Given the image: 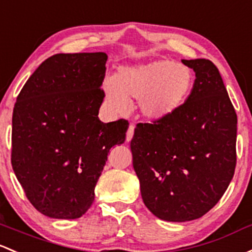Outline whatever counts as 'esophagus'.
<instances>
[{
	"label": "esophagus",
	"mask_w": 252,
	"mask_h": 252,
	"mask_svg": "<svg viewBox=\"0 0 252 252\" xmlns=\"http://www.w3.org/2000/svg\"><path fill=\"white\" fill-rule=\"evenodd\" d=\"M134 129H135V126L134 124H130L128 128V131H126V141H130L131 139H133V135H134Z\"/></svg>",
	"instance_id": "34e87169"
}]
</instances>
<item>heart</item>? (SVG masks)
<instances>
[{
    "mask_svg": "<svg viewBox=\"0 0 252 252\" xmlns=\"http://www.w3.org/2000/svg\"><path fill=\"white\" fill-rule=\"evenodd\" d=\"M194 75L189 66L173 60L124 66L116 77L102 82L105 104L116 113H126L131 100H139L142 115L159 121L174 115L189 97Z\"/></svg>",
    "mask_w": 252,
    "mask_h": 252,
    "instance_id": "b5f03b06",
    "label": "heart"
}]
</instances>
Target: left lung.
Masks as SVG:
<instances>
[{"label":"left lung","instance_id":"left-lung-1","mask_svg":"<svg viewBox=\"0 0 252 252\" xmlns=\"http://www.w3.org/2000/svg\"><path fill=\"white\" fill-rule=\"evenodd\" d=\"M195 72L193 89L170 117L139 123L130 148L145 205L158 219H199L221 199L237 164V113L219 68L182 60Z\"/></svg>","mask_w":252,"mask_h":252}]
</instances>
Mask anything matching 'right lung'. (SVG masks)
I'll return each instance as SVG.
<instances>
[{
    "label": "right lung",
    "instance_id": "right-lung-1",
    "mask_svg": "<svg viewBox=\"0 0 252 252\" xmlns=\"http://www.w3.org/2000/svg\"><path fill=\"white\" fill-rule=\"evenodd\" d=\"M106 53L55 54L24 84L12 119V166L30 203L52 219H78L94 202V189L126 119L104 123L100 88Z\"/></svg>",
    "mask_w": 252,
    "mask_h": 252
}]
</instances>
